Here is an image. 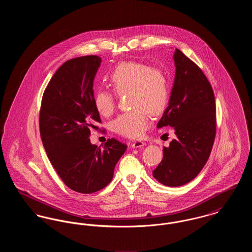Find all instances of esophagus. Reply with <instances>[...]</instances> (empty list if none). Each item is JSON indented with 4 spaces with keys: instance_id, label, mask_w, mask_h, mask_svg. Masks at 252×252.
<instances>
[{
    "instance_id": "1",
    "label": "esophagus",
    "mask_w": 252,
    "mask_h": 252,
    "mask_svg": "<svg viewBox=\"0 0 252 252\" xmlns=\"http://www.w3.org/2000/svg\"><path fill=\"white\" fill-rule=\"evenodd\" d=\"M144 145H145V143L142 142V141H135L131 144V147L132 148H140V147H143Z\"/></svg>"
}]
</instances>
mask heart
Instances as JSON below:
<instances>
[{
	"label": "heart",
	"instance_id": "b5f03b06",
	"mask_svg": "<svg viewBox=\"0 0 252 252\" xmlns=\"http://www.w3.org/2000/svg\"><path fill=\"white\" fill-rule=\"evenodd\" d=\"M109 84L117 95H128L130 111L120 114L112 123L113 130L122 136L139 139L151 124V114L158 115L169 99V80L161 67H151L140 61L121 62L109 72ZM98 90L94 104L102 116H110L116 106V95Z\"/></svg>",
	"mask_w": 252,
	"mask_h": 252
}]
</instances>
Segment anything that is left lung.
I'll return each mask as SVG.
<instances>
[{"instance_id": "8db88e82", "label": "left lung", "mask_w": 252, "mask_h": 252, "mask_svg": "<svg viewBox=\"0 0 252 252\" xmlns=\"http://www.w3.org/2000/svg\"><path fill=\"white\" fill-rule=\"evenodd\" d=\"M175 82L169 106L157 127L172 126L177 136L153 171L169 187L193 180L206 164L216 139V107L212 85L202 70L179 49L174 54Z\"/></svg>"}]
</instances>
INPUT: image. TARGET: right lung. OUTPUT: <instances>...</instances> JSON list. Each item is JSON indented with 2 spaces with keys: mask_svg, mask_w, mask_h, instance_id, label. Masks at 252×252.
Returning a JSON list of instances; mask_svg holds the SVG:
<instances>
[{
  "mask_svg": "<svg viewBox=\"0 0 252 252\" xmlns=\"http://www.w3.org/2000/svg\"><path fill=\"white\" fill-rule=\"evenodd\" d=\"M100 63L97 56L64 62L47 85L39 110L40 137L52 165L67 187L81 193L105 188L127 148L112 138L102 149L89 139L101 123L93 90Z\"/></svg>",
  "mask_w": 252,
  "mask_h": 252,
  "instance_id": "obj_1",
  "label": "right lung"
}]
</instances>
